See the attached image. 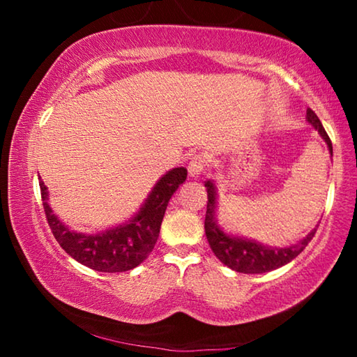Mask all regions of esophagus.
Here are the masks:
<instances>
[{
    "mask_svg": "<svg viewBox=\"0 0 357 357\" xmlns=\"http://www.w3.org/2000/svg\"><path fill=\"white\" fill-rule=\"evenodd\" d=\"M204 168H206V159H204V155L197 154L190 159L187 170H189V174L192 178H200L204 173Z\"/></svg>",
    "mask_w": 357,
    "mask_h": 357,
    "instance_id": "esophagus-1",
    "label": "esophagus"
}]
</instances>
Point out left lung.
<instances>
[{
    "mask_svg": "<svg viewBox=\"0 0 357 357\" xmlns=\"http://www.w3.org/2000/svg\"><path fill=\"white\" fill-rule=\"evenodd\" d=\"M307 123L313 129L318 130L323 140L328 144V149L332 155V143L328 134L323 128L321 121L318 119L315 112L307 108ZM204 187L208 190V206H206V217H204V231H206L208 243L213 249L214 255L220 261L228 266L229 269L236 271L243 274H263L282 268L287 263L291 261L299 253L305 249L307 244L310 243L312 238L315 236L317 228L302 238L298 243L287 247H274L258 243L255 239H249L244 236H236V234H229L219 227L217 223V187L213 179H208L204 183Z\"/></svg>",
    "mask_w": 357,
    "mask_h": 357,
    "instance_id": "1",
    "label": "left lung"
}]
</instances>
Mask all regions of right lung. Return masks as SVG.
Returning a JSON list of instances; mask_svg holds the SVG:
<instances>
[{
	"label": "right lung",
	"instance_id": "1",
	"mask_svg": "<svg viewBox=\"0 0 357 357\" xmlns=\"http://www.w3.org/2000/svg\"><path fill=\"white\" fill-rule=\"evenodd\" d=\"M185 178L184 167L167 172L130 220L94 234L77 233L64 225L48 204V190L40 176L39 185L48 225L64 252L99 273H124L142 264L153 252L168 202Z\"/></svg>",
	"mask_w": 357,
	"mask_h": 357
}]
</instances>
